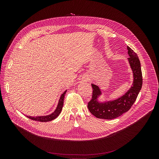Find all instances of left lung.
Returning a JSON list of instances; mask_svg holds the SVG:
<instances>
[{
	"label": "left lung",
	"mask_w": 159,
	"mask_h": 159,
	"mask_svg": "<svg viewBox=\"0 0 159 159\" xmlns=\"http://www.w3.org/2000/svg\"><path fill=\"white\" fill-rule=\"evenodd\" d=\"M128 58L133 72V84L128 91L122 96L112 101H99L98 98L102 92L97 85L92 84L93 97L88 102V109L92 114L98 118L112 120L116 118L127 112L132 106L142 87V74L140 60L136 53L127 47Z\"/></svg>",
	"instance_id": "obj_1"
}]
</instances>
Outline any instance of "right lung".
Listing matches in <instances>:
<instances>
[{
    "instance_id": "add662e5",
    "label": "right lung",
    "mask_w": 159,
    "mask_h": 159,
    "mask_svg": "<svg viewBox=\"0 0 159 159\" xmlns=\"http://www.w3.org/2000/svg\"><path fill=\"white\" fill-rule=\"evenodd\" d=\"M66 92V90H65V91L61 95V96L59 99L58 102L57 107H56V109L54 111V112H53L52 114L47 115V116H36V117H33L31 116H26L32 120L41 121V122H47V121H50L55 120L59 116V115L60 114V112L61 111V109H62L63 106L64 97H65V94Z\"/></svg>"
}]
</instances>
